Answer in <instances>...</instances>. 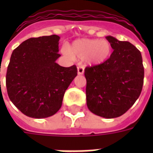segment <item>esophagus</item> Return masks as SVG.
<instances>
[{
  "instance_id": "34e87169",
  "label": "esophagus",
  "mask_w": 153,
  "mask_h": 153,
  "mask_svg": "<svg viewBox=\"0 0 153 153\" xmlns=\"http://www.w3.org/2000/svg\"><path fill=\"white\" fill-rule=\"evenodd\" d=\"M84 73V67L82 66H79L78 67V74H83Z\"/></svg>"
}]
</instances>
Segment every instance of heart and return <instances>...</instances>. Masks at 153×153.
<instances>
[{
	"label": "heart",
	"mask_w": 153,
	"mask_h": 153,
	"mask_svg": "<svg viewBox=\"0 0 153 153\" xmlns=\"http://www.w3.org/2000/svg\"><path fill=\"white\" fill-rule=\"evenodd\" d=\"M112 48L106 39H81L72 43L69 48H64L62 51L66 56L85 59L89 65H99L105 62L111 54Z\"/></svg>",
	"instance_id": "b5f03b06"
}]
</instances>
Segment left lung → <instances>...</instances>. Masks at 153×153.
Returning <instances> with one entry per match:
<instances>
[{
    "instance_id": "left-lung-1",
    "label": "left lung",
    "mask_w": 153,
    "mask_h": 153,
    "mask_svg": "<svg viewBox=\"0 0 153 153\" xmlns=\"http://www.w3.org/2000/svg\"><path fill=\"white\" fill-rule=\"evenodd\" d=\"M114 51L103 63L85 69L86 105L105 118L124 114L139 98L144 83L140 51L127 41L105 37Z\"/></svg>"
}]
</instances>
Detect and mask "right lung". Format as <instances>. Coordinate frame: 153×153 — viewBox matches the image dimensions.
Listing matches in <instances>:
<instances>
[{
	"label": "right lung",
	"instance_id": "1",
	"mask_svg": "<svg viewBox=\"0 0 153 153\" xmlns=\"http://www.w3.org/2000/svg\"><path fill=\"white\" fill-rule=\"evenodd\" d=\"M57 35L30 38L13 51L6 74L9 99L23 114L45 118L62 106L65 91L77 76L75 66L61 67Z\"/></svg>",
	"mask_w": 153,
	"mask_h": 153
}]
</instances>
